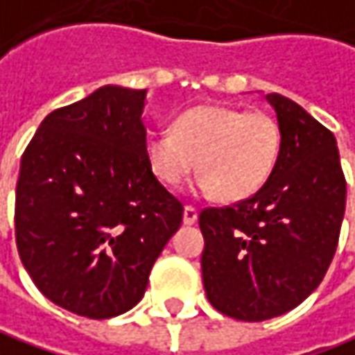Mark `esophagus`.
Instances as JSON below:
<instances>
[{
	"instance_id": "34e87169",
	"label": "esophagus",
	"mask_w": 355,
	"mask_h": 355,
	"mask_svg": "<svg viewBox=\"0 0 355 355\" xmlns=\"http://www.w3.org/2000/svg\"><path fill=\"white\" fill-rule=\"evenodd\" d=\"M196 218H198V210L194 207H191V205H187L184 207V214H182V220H184V224H194L196 223Z\"/></svg>"
}]
</instances>
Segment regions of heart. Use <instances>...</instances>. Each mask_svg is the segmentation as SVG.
Masks as SVG:
<instances>
[{
  "label": "heart",
  "mask_w": 355,
  "mask_h": 355,
  "mask_svg": "<svg viewBox=\"0 0 355 355\" xmlns=\"http://www.w3.org/2000/svg\"><path fill=\"white\" fill-rule=\"evenodd\" d=\"M282 150V131L274 116L226 105H198L175 121V129L147 137V162L166 187H177L198 166L193 191L223 200L256 194L272 177Z\"/></svg>",
  "instance_id": "1"
}]
</instances>
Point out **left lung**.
Returning a JSON list of instances; mask_svg holds the SVG:
<instances>
[{
  "label": "left lung",
  "mask_w": 355,
  "mask_h": 355,
  "mask_svg": "<svg viewBox=\"0 0 355 355\" xmlns=\"http://www.w3.org/2000/svg\"><path fill=\"white\" fill-rule=\"evenodd\" d=\"M266 99L282 131L272 177L250 198L198 216L208 302L242 322L282 316L316 290L346 210L336 137L284 95Z\"/></svg>",
  "instance_id": "8db88e82"
}]
</instances>
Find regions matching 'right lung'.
Wrapping results in <instances>:
<instances>
[{"instance_id": "obj_1", "label": "right lung", "mask_w": 355, "mask_h": 355, "mask_svg": "<svg viewBox=\"0 0 355 355\" xmlns=\"http://www.w3.org/2000/svg\"><path fill=\"white\" fill-rule=\"evenodd\" d=\"M147 89L105 85L43 119L21 157L15 242L39 292L105 320L143 298L182 223L147 162Z\"/></svg>"}]
</instances>
